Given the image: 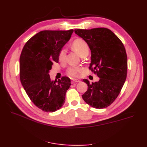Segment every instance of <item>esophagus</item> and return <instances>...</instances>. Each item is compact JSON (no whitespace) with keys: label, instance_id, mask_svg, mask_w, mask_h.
Returning <instances> with one entry per match:
<instances>
[{"label":"esophagus","instance_id":"1","mask_svg":"<svg viewBox=\"0 0 147 147\" xmlns=\"http://www.w3.org/2000/svg\"><path fill=\"white\" fill-rule=\"evenodd\" d=\"M80 81L79 80H77V79H73L72 80V83H78L80 82Z\"/></svg>","mask_w":147,"mask_h":147}]
</instances>
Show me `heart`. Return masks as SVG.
Here are the masks:
<instances>
[{"instance_id":"1","label":"heart","mask_w":147,"mask_h":147,"mask_svg":"<svg viewBox=\"0 0 147 147\" xmlns=\"http://www.w3.org/2000/svg\"><path fill=\"white\" fill-rule=\"evenodd\" d=\"M72 47L78 54L82 56L85 53H88L89 46L88 43L82 38H77L72 42ZM66 55L65 48H63L59 53V59L60 61L64 60ZM82 68L81 67H70L67 70V73L70 76L77 77L79 74L81 72Z\"/></svg>"}]
</instances>
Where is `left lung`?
<instances>
[{
    "instance_id": "obj_1",
    "label": "left lung",
    "mask_w": 147,
    "mask_h": 147,
    "mask_svg": "<svg viewBox=\"0 0 147 147\" xmlns=\"http://www.w3.org/2000/svg\"><path fill=\"white\" fill-rule=\"evenodd\" d=\"M91 52L90 70L100 78L90 83L87 79L88 90L82 95L88 104L96 109L106 108L117 98L126 81L127 58L125 48L119 38L107 28L75 29Z\"/></svg>"
}]
</instances>
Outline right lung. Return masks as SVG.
I'll list each match as a JSON object with an SVG mask.
<instances>
[{"label": "right lung", "mask_w": 147, "mask_h": 147, "mask_svg": "<svg viewBox=\"0 0 147 147\" xmlns=\"http://www.w3.org/2000/svg\"><path fill=\"white\" fill-rule=\"evenodd\" d=\"M73 29L42 30L26 43L20 58V77L22 85L34 104L46 112L61 108L70 79L62 77L51 80L49 72L59 62V53L69 41Z\"/></svg>", "instance_id": "1"}]
</instances>
